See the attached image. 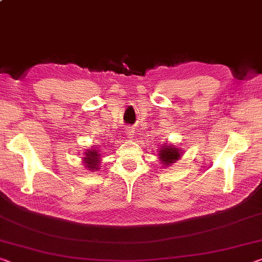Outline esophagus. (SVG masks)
<instances>
[{
    "label": "esophagus",
    "instance_id": "obj_1",
    "mask_svg": "<svg viewBox=\"0 0 262 262\" xmlns=\"http://www.w3.org/2000/svg\"><path fill=\"white\" fill-rule=\"evenodd\" d=\"M124 132H126V134H127L128 136L134 135V128L130 127V126H127L126 128H124Z\"/></svg>",
    "mask_w": 262,
    "mask_h": 262
}]
</instances>
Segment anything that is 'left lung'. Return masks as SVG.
<instances>
[{"label":"left lung","instance_id":"1","mask_svg":"<svg viewBox=\"0 0 262 262\" xmlns=\"http://www.w3.org/2000/svg\"><path fill=\"white\" fill-rule=\"evenodd\" d=\"M160 159L162 160V163L167 165H170V163H175V161L178 160L180 157V150L175 147H164L160 149Z\"/></svg>","mask_w":262,"mask_h":262}]
</instances>
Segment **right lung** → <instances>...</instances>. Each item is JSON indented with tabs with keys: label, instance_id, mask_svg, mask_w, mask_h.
<instances>
[{
	"label": "right lung",
	"instance_id": "right-lung-1",
	"mask_svg": "<svg viewBox=\"0 0 262 262\" xmlns=\"http://www.w3.org/2000/svg\"><path fill=\"white\" fill-rule=\"evenodd\" d=\"M99 159H100L99 149H98V150H91V149H90V150H87L85 152V157H84L86 167L90 168V170L98 169L97 165L99 164Z\"/></svg>",
	"mask_w": 262,
	"mask_h": 262
}]
</instances>
